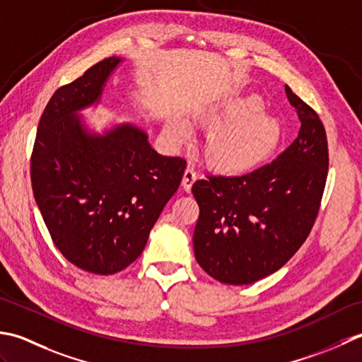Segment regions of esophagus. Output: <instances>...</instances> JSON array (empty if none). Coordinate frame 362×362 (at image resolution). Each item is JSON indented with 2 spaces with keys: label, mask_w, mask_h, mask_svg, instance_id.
<instances>
[{
  "label": "esophagus",
  "mask_w": 362,
  "mask_h": 362,
  "mask_svg": "<svg viewBox=\"0 0 362 362\" xmlns=\"http://www.w3.org/2000/svg\"><path fill=\"white\" fill-rule=\"evenodd\" d=\"M195 180H197V173L194 172V168H190V167H187L186 170H184V175H182V189L186 190V192H190V189H192V184L195 182Z\"/></svg>",
  "instance_id": "obj_1"
}]
</instances>
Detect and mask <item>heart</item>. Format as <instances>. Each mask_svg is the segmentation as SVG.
I'll list each match as a JSON object with an SVG mask.
<instances>
[{"instance_id": "1", "label": "heart", "mask_w": 362, "mask_h": 362, "mask_svg": "<svg viewBox=\"0 0 362 362\" xmlns=\"http://www.w3.org/2000/svg\"><path fill=\"white\" fill-rule=\"evenodd\" d=\"M264 110L259 95H242L194 110L195 122L212 131L204 144V160L212 170L250 173L274 156L283 144L286 128L279 117ZM167 128L178 142L190 136L189 124L181 117H172Z\"/></svg>"}]
</instances>
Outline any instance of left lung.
Instances as JSON below:
<instances>
[{
	"mask_svg": "<svg viewBox=\"0 0 362 362\" xmlns=\"http://www.w3.org/2000/svg\"><path fill=\"white\" fill-rule=\"evenodd\" d=\"M301 122L297 139L272 160L240 176L195 181L200 206L195 259L225 284H252L275 274L311 233L328 173L327 132L319 115L286 86Z\"/></svg>",
	"mask_w": 362,
	"mask_h": 362,
	"instance_id": "left-lung-1",
	"label": "left lung"
}]
</instances>
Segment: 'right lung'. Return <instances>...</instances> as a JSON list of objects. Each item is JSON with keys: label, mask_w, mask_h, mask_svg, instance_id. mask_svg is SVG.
I'll return each instance as SVG.
<instances>
[{"label": "right lung", "mask_w": 362, "mask_h": 362, "mask_svg": "<svg viewBox=\"0 0 362 362\" xmlns=\"http://www.w3.org/2000/svg\"><path fill=\"white\" fill-rule=\"evenodd\" d=\"M122 57H107L59 87L43 110L31 182L45 225L67 259L97 275L127 269L180 187L186 160L162 156L146 132L119 123L88 129L81 110L97 106Z\"/></svg>", "instance_id": "add662e5"}]
</instances>
